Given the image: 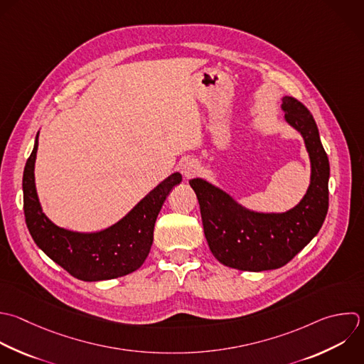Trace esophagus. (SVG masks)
<instances>
[{"label": "esophagus", "mask_w": 364, "mask_h": 364, "mask_svg": "<svg viewBox=\"0 0 364 364\" xmlns=\"http://www.w3.org/2000/svg\"><path fill=\"white\" fill-rule=\"evenodd\" d=\"M199 171H200V166H199V164L195 159H188L181 166V172H182L185 179L193 178L195 175L199 173Z\"/></svg>", "instance_id": "obj_1"}]
</instances>
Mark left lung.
Here are the masks:
<instances>
[{"label":"left lung","mask_w":364,"mask_h":364,"mask_svg":"<svg viewBox=\"0 0 364 364\" xmlns=\"http://www.w3.org/2000/svg\"><path fill=\"white\" fill-rule=\"evenodd\" d=\"M284 121L296 129L310 159V183L300 202L286 212H257L203 178L189 181L200 206L205 237L225 266L263 272L290 262L320 230L328 209L330 166L309 109L282 98Z\"/></svg>","instance_id":"left-lung-1"}]
</instances>
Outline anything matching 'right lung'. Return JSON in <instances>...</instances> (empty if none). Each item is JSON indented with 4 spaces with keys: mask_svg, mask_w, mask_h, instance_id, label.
I'll return each mask as SVG.
<instances>
[{
    "mask_svg": "<svg viewBox=\"0 0 364 364\" xmlns=\"http://www.w3.org/2000/svg\"><path fill=\"white\" fill-rule=\"evenodd\" d=\"M38 136L23 176L27 228L37 246L57 264L84 282L109 280L139 269L154 242V226L169 192L181 183L173 172L142 198L117 223L98 232H75L57 226L43 210L36 186Z\"/></svg>",
    "mask_w": 364,
    "mask_h": 364,
    "instance_id": "obj_1",
    "label": "right lung"
}]
</instances>
